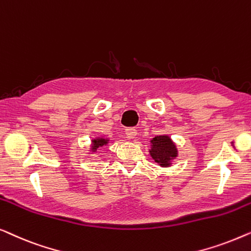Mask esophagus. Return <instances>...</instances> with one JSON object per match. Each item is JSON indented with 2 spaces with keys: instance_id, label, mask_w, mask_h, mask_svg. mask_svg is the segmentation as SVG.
I'll use <instances>...</instances> for the list:
<instances>
[{
  "instance_id": "obj_1",
  "label": "esophagus",
  "mask_w": 251,
  "mask_h": 251,
  "mask_svg": "<svg viewBox=\"0 0 251 251\" xmlns=\"http://www.w3.org/2000/svg\"><path fill=\"white\" fill-rule=\"evenodd\" d=\"M125 134L128 139H134L137 135V130L135 128H127L125 130Z\"/></svg>"
}]
</instances>
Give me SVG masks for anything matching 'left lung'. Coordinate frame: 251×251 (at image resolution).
Wrapping results in <instances>:
<instances>
[{
  "mask_svg": "<svg viewBox=\"0 0 251 251\" xmlns=\"http://www.w3.org/2000/svg\"><path fill=\"white\" fill-rule=\"evenodd\" d=\"M151 142L149 150L152 159L159 164L161 167H168L172 165V160L177 157V148L168 135L154 136Z\"/></svg>",
  "mask_w": 251,
  "mask_h": 251,
  "instance_id": "1",
  "label": "left lung"
}]
</instances>
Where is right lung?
<instances>
[{
	"label": "right lung",
	"instance_id": "right-lung-1",
	"mask_svg": "<svg viewBox=\"0 0 251 251\" xmlns=\"http://www.w3.org/2000/svg\"><path fill=\"white\" fill-rule=\"evenodd\" d=\"M109 142V139H104V137H97V139L92 140V152H95L98 150V148L107 146Z\"/></svg>",
	"mask_w": 251,
	"mask_h": 251
}]
</instances>
